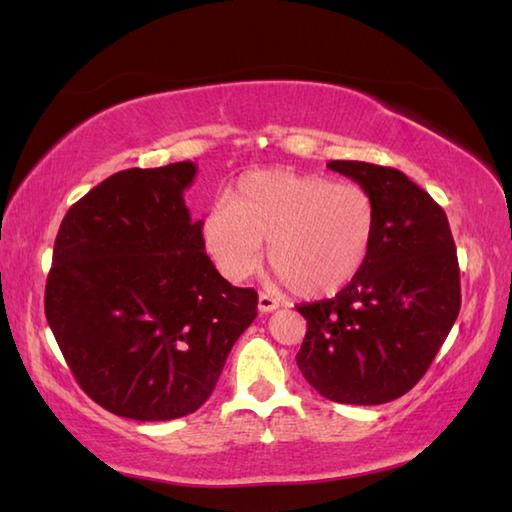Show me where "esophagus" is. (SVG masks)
Wrapping results in <instances>:
<instances>
[{
    "mask_svg": "<svg viewBox=\"0 0 512 512\" xmlns=\"http://www.w3.org/2000/svg\"><path fill=\"white\" fill-rule=\"evenodd\" d=\"M277 308H279V301L273 295H270V292H262V295H259V312L268 314V312H273Z\"/></svg>",
    "mask_w": 512,
    "mask_h": 512,
    "instance_id": "obj_1",
    "label": "esophagus"
}]
</instances>
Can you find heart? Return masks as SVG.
<instances>
[{"label":"heart","mask_w":512,"mask_h":512,"mask_svg":"<svg viewBox=\"0 0 512 512\" xmlns=\"http://www.w3.org/2000/svg\"><path fill=\"white\" fill-rule=\"evenodd\" d=\"M376 202L363 184L288 169L250 171L209 206L202 237L222 273L242 281L268 259L303 297L341 290L361 273L376 237Z\"/></svg>","instance_id":"obj_1"}]
</instances>
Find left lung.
<instances>
[{"label": "left lung", "mask_w": 512, "mask_h": 512, "mask_svg": "<svg viewBox=\"0 0 512 512\" xmlns=\"http://www.w3.org/2000/svg\"><path fill=\"white\" fill-rule=\"evenodd\" d=\"M374 195L376 237L365 266L334 299L303 303V378L343 405H383L418 383L460 312V268L447 213L391 167L332 160Z\"/></svg>", "instance_id": "1"}]
</instances>
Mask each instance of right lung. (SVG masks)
Listing matches in <instances>:
<instances>
[{
    "label": "right lung",
    "instance_id": "right-lung-1",
    "mask_svg": "<svg viewBox=\"0 0 512 512\" xmlns=\"http://www.w3.org/2000/svg\"><path fill=\"white\" fill-rule=\"evenodd\" d=\"M193 162L127 169L70 206L54 239L46 319L76 383L121 418L189 416L257 317L204 253L182 193Z\"/></svg>",
    "mask_w": 512,
    "mask_h": 512
}]
</instances>
